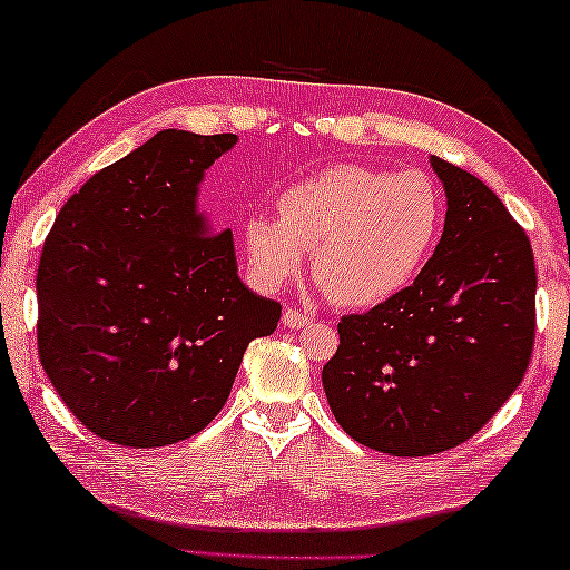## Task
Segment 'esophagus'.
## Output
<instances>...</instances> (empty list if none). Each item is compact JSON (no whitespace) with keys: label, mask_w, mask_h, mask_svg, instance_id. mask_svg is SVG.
<instances>
[{"label":"esophagus","mask_w":570,"mask_h":570,"mask_svg":"<svg viewBox=\"0 0 570 570\" xmlns=\"http://www.w3.org/2000/svg\"><path fill=\"white\" fill-rule=\"evenodd\" d=\"M283 323L287 325V328H307V325L313 323L311 315H303L293 311V307H287V311L283 313Z\"/></svg>","instance_id":"obj_1"}]
</instances>
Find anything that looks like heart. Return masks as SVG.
Here are the masks:
<instances>
[{
    "mask_svg": "<svg viewBox=\"0 0 570 570\" xmlns=\"http://www.w3.org/2000/svg\"><path fill=\"white\" fill-rule=\"evenodd\" d=\"M444 204L419 171L328 166L277 197V219L249 214L242 242L267 291L291 283L313 255V275L333 303L373 307L404 293L440 239Z\"/></svg>",
    "mask_w": 570,
    "mask_h": 570,
    "instance_id": "1",
    "label": "heart"
}]
</instances>
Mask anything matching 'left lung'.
<instances>
[{
  "label": "left lung",
  "instance_id": "left-lung-1",
  "mask_svg": "<svg viewBox=\"0 0 570 570\" xmlns=\"http://www.w3.org/2000/svg\"><path fill=\"white\" fill-rule=\"evenodd\" d=\"M444 232L404 293L346 315L323 366L335 422L394 456L468 442L525 376L535 338V259L525 229L478 176L432 156Z\"/></svg>",
  "mask_w": 570,
  "mask_h": 570
}]
</instances>
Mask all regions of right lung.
<instances>
[{
  "instance_id": "right-lung-1",
  "label": "right lung",
  "mask_w": 570,
  "mask_h": 570,
  "mask_svg": "<svg viewBox=\"0 0 570 570\" xmlns=\"http://www.w3.org/2000/svg\"><path fill=\"white\" fill-rule=\"evenodd\" d=\"M235 134L166 128L60 209L37 269V351L92 434L154 450L199 434L279 307L242 283L229 229L199 212Z\"/></svg>"
}]
</instances>
